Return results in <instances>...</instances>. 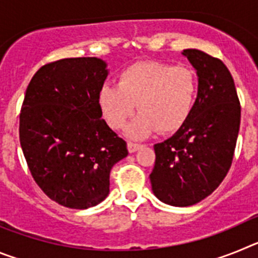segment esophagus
<instances>
[{"instance_id": "1", "label": "esophagus", "mask_w": 258, "mask_h": 258, "mask_svg": "<svg viewBox=\"0 0 258 258\" xmlns=\"http://www.w3.org/2000/svg\"><path fill=\"white\" fill-rule=\"evenodd\" d=\"M142 147V145H140V143H134V142H127V150H129V152H136L138 151V150Z\"/></svg>"}]
</instances>
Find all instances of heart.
<instances>
[{
  "label": "heart",
  "instance_id": "heart-1",
  "mask_svg": "<svg viewBox=\"0 0 258 258\" xmlns=\"http://www.w3.org/2000/svg\"><path fill=\"white\" fill-rule=\"evenodd\" d=\"M197 90V75L186 66L138 61L120 74L118 85H103L98 102L113 129L126 126L137 104L141 113L127 134L145 138L155 131L172 133L179 129L192 109Z\"/></svg>",
  "mask_w": 258,
  "mask_h": 258
}]
</instances>
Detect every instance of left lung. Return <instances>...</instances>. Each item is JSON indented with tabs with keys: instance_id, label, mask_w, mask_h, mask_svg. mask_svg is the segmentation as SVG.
I'll list each match as a JSON object with an SVG mask.
<instances>
[{
	"instance_id": "left-lung-1",
	"label": "left lung",
	"mask_w": 258,
	"mask_h": 258,
	"mask_svg": "<svg viewBox=\"0 0 258 258\" xmlns=\"http://www.w3.org/2000/svg\"><path fill=\"white\" fill-rule=\"evenodd\" d=\"M198 74V97L187 120L154 146L152 191L161 202L188 207L206 199L226 177L234 157L240 102L223 61L197 49L182 52Z\"/></svg>"
}]
</instances>
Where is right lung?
Wrapping results in <instances>:
<instances>
[{
	"instance_id": "1",
	"label": "right lung",
	"mask_w": 258,
	"mask_h": 258,
	"mask_svg": "<svg viewBox=\"0 0 258 258\" xmlns=\"http://www.w3.org/2000/svg\"><path fill=\"white\" fill-rule=\"evenodd\" d=\"M106 61L67 58L42 66L27 88L19 138L29 172L47 197L86 209L109 192V173L127 156L126 142L102 118L98 102Z\"/></svg>"
}]
</instances>
